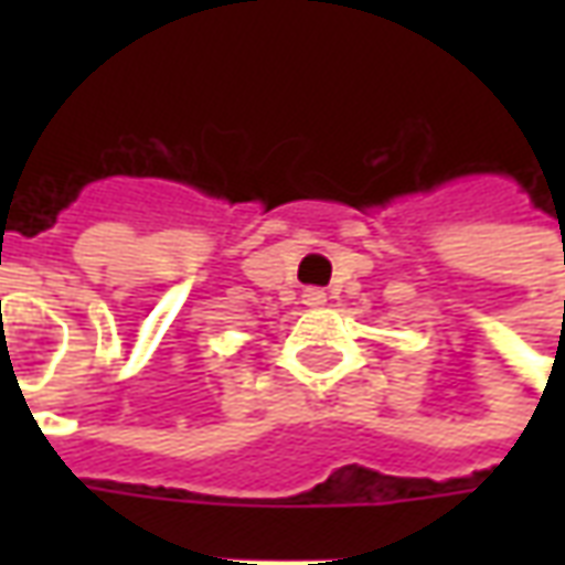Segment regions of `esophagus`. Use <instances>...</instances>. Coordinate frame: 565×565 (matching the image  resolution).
<instances>
[{
	"label": "esophagus",
	"instance_id": "1",
	"mask_svg": "<svg viewBox=\"0 0 565 565\" xmlns=\"http://www.w3.org/2000/svg\"><path fill=\"white\" fill-rule=\"evenodd\" d=\"M302 299H306V306L318 308L327 302V294H323V290H318V287H308L306 294H302Z\"/></svg>",
	"mask_w": 565,
	"mask_h": 565
}]
</instances>
